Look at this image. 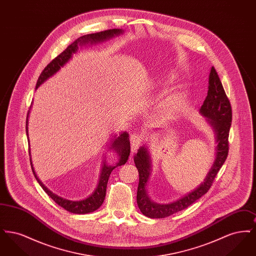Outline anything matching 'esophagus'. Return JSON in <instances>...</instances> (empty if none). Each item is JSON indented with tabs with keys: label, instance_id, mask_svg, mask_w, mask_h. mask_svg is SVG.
I'll return each instance as SVG.
<instances>
[{
	"label": "esophagus",
	"instance_id": "34e87169",
	"mask_svg": "<svg viewBox=\"0 0 256 256\" xmlns=\"http://www.w3.org/2000/svg\"><path fill=\"white\" fill-rule=\"evenodd\" d=\"M143 142V137L140 134H135L132 135L130 137V144H132V152H135Z\"/></svg>",
	"mask_w": 256,
	"mask_h": 256
}]
</instances>
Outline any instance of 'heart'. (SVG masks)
<instances>
[{
    "label": "heart",
    "instance_id": "heart-1",
    "mask_svg": "<svg viewBox=\"0 0 256 256\" xmlns=\"http://www.w3.org/2000/svg\"><path fill=\"white\" fill-rule=\"evenodd\" d=\"M169 80L168 76H162L161 80L163 82H167ZM180 104V98L178 97H170L166 98L164 102H162L160 108H161V113L165 117H172L178 110Z\"/></svg>",
    "mask_w": 256,
    "mask_h": 256
}]
</instances>
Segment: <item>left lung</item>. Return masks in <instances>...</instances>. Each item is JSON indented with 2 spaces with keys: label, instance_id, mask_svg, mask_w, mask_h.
<instances>
[{
  "label": "left lung",
  "instance_id": "obj_1",
  "mask_svg": "<svg viewBox=\"0 0 256 256\" xmlns=\"http://www.w3.org/2000/svg\"><path fill=\"white\" fill-rule=\"evenodd\" d=\"M200 113L208 118L217 137V156L206 180L196 189L182 198L168 204H158L152 202L146 195V185L150 174V159L146 148L141 146L134 156V163L139 172V184L137 189V204L141 212L148 218L160 219L182 211L190 206L196 200L206 194L228 156V135L232 126V110L219 76L215 68H211L209 74V87L207 96L200 108Z\"/></svg>",
  "mask_w": 256,
  "mask_h": 256
}]
</instances>
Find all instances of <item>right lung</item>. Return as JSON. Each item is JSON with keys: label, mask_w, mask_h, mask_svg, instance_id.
I'll use <instances>...</instances> for the list:
<instances>
[{"label": "right lung", "mask_w": 256, "mask_h": 256, "mask_svg": "<svg viewBox=\"0 0 256 256\" xmlns=\"http://www.w3.org/2000/svg\"><path fill=\"white\" fill-rule=\"evenodd\" d=\"M122 32V30L113 28V30H104V32H96V34H86V36L78 38L76 41H74L71 45H69L66 49L64 50L61 54H60L56 58H54L52 60L50 61L49 64L45 67V69L42 71V73L40 74V76L37 80L36 88L37 89L45 80H47L50 76H52L54 74L56 73L66 62H68V60L71 58L72 54H74L78 49V46L86 45V43H91L92 44V43L104 41V40L112 38L115 36H118ZM28 114H30V110L28 111L26 121V135H28ZM111 146L119 154V156H120L117 165L116 166H108L106 163H104L96 190L94 191V193L92 195L88 196L86 200H76V202L69 200H66V198H62L61 196H58V195H54L52 192H50V190L47 189V187H45V185L43 183L39 180V178H37V176L36 174V172L34 170V167L32 165V172H34L37 182L40 184V186L43 188V190L60 206L64 208L65 210H67L69 212L74 213V214H87V213H90V212H93V211L97 210L98 208L102 204V202L104 200V198H106V186H108V178H110L111 172L114 170L117 166L124 165L128 161L130 152V141H128V134L126 132H122L118 138H116L114 140V142H113ZM28 154H30V150H28ZM30 164H32V159H30Z\"/></svg>", "instance_id": "add662e5"}]
</instances>
